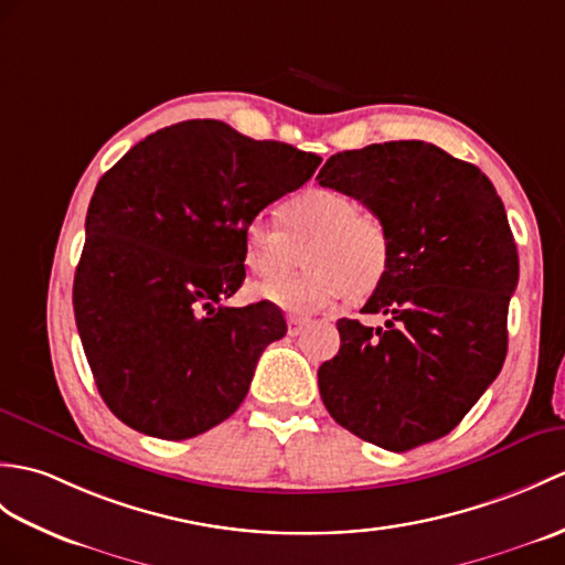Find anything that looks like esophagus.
<instances>
[{
    "mask_svg": "<svg viewBox=\"0 0 565 565\" xmlns=\"http://www.w3.org/2000/svg\"><path fill=\"white\" fill-rule=\"evenodd\" d=\"M286 322H288V334H291V337L303 332V327H306V320L303 318H296V315H288Z\"/></svg>",
    "mask_w": 565,
    "mask_h": 565,
    "instance_id": "obj_1",
    "label": "esophagus"
}]
</instances>
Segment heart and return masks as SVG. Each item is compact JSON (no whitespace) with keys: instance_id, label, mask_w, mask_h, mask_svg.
Masks as SVG:
<instances>
[{"instance_id":"1","label":"heart","mask_w":565,"mask_h":565,"mask_svg":"<svg viewBox=\"0 0 565 565\" xmlns=\"http://www.w3.org/2000/svg\"><path fill=\"white\" fill-rule=\"evenodd\" d=\"M279 221L255 216L243 231V255L257 279L269 281L259 296L291 312H312L339 298L365 300L385 284L392 267V235L383 218L361 212L351 194L308 188L279 209ZM305 253L308 273L276 279Z\"/></svg>"}]
</instances>
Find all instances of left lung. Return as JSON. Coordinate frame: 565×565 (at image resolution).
<instances>
[{
  "label": "left lung",
  "mask_w": 565,
  "mask_h": 565,
  "mask_svg": "<svg viewBox=\"0 0 565 565\" xmlns=\"http://www.w3.org/2000/svg\"><path fill=\"white\" fill-rule=\"evenodd\" d=\"M318 180L392 235L387 279L361 310L387 322H337L342 347L318 371L327 412L392 452L448 436L508 351L520 262L501 196L477 166L414 139L334 153Z\"/></svg>",
  "instance_id": "1"
}]
</instances>
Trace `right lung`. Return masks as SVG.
I'll return each instance as SVG.
<instances>
[{
    "mask_svg": "<svg viewBox=\"0 0 565 565\" xmlns=\"http://www.w3.org/2000/svg\"><path fill=\"white\" fill-rule=\"evenodd\" d=\"M320 156L218 120L159 129L105 173L86 214L74 318L103 402L163 440L218 426L250 390L277 306H221L245 279L243 231Z\"/></svg>",
    "mask_w": 565,
    "mask_h": 565,
    "instance_id": "obj_1",
    "label": "right lung"
}]
</instances>
